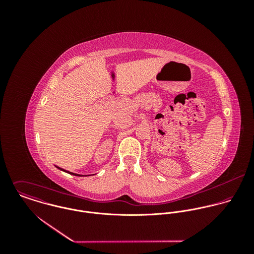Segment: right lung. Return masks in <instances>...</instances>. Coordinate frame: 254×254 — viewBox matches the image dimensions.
<instances>
[{
    "label": "right lung",
    "instance_id": "1",
    "mask_svg": "<svg viewBox=\"0 0 254 254\" xmlns=\"http://www.w3.org/2000/svg\"><path fill=\"white\" fill-rule=\"evenodd\" d=\"M57 168H59L60 170H63V171H64V172H67V173H69V174H71V175H75V176H81V175H79V174H75V173H72V172L66 171V170H64V169H63V168H61V167H58V166H57Z\"/></svg>",
    "mask_w": 254,
    "mask_h": 254
}]
</instances>
